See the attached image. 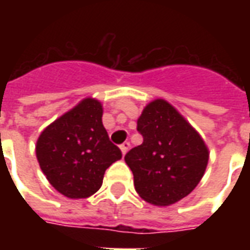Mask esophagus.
<instances>
[{
  "instance_id": "34e87169",
  "label": "esophagus",
  "mask_w": 250,
  "mask_h": 250,
  "mask_svg": "<svg viewBox=\"0 0 250 250\" xmlns=\"http://www.w3.org/2000/svg\"><path fill=\"white\" fill-rule=\"evenodd\" d=\"M128 148H130V142H125V143L120 146V150H122V152H123V155H125V152L128 151Z\"/></svg>"
}]
</instances>
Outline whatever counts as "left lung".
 Here are the masks:
<instances>
[{
    "instance_id": "left-lung-1",
    "label": "left lung",
    "mask_w": 250,
    "mask_h": 250,
    "mask_svg": "<svg viewBox=\"0 0 250 250\" xmlns=\"http://www.w3.org/2000/svg\"><path fill=\"white\" fill-rule=\"evenodd\" d=\"M136 130L143 143L125 157L134 174L136 193L158 206L175 204L191 193L209 161L198 132L162 99L146 105Z\"/></svg>"
}]
</instances>
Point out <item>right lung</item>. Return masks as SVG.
<instances>
[{"label":"right lung","instance_id":"add662e5","mask_svg":"<svg viewBox=\"0 0 250 250\" xmlns=\"http://www.w3.org/2000/svg\"><path fill=\"white\" fill-rule=\"evenodd\" d=\"M103 108L95 99H84L41 132L36 155L42 173L68 198L96 193L105 170L122 158L102 122Z\"/></svg>","mask_w":250,"mask_h":250}]
</instances>
